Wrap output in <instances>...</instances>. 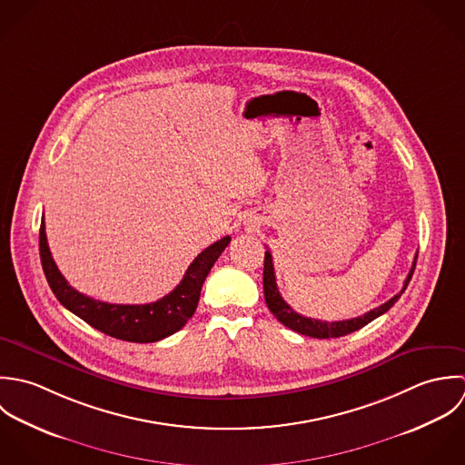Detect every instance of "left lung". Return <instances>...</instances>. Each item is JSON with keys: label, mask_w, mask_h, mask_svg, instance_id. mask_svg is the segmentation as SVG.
<instances>
[{"label": "left lung", "mask_w": 465, "mask_h": 465, "mask_svg": "<svg viewBox=\"0 0 465 465\" xmlns=\"http://www.w3.org/2000/svg\"><path fill=\"white\" fill-rule=\"evenodd\" d=\"M415 264H417V255H415V261H413V266H411L408 277L404 280V287L401 289V292L395 294L393 298H390L388 302H384L382 305L371 309V311L365 312L363 316H358V318L341 320V322H322V320H314V318H305V316L294 312L291 309V305L285 303V300L280 296L279 287H277L273 257H272L270 252H266V255H264V298H266V303H268L270 311L277 316L280 323H283L291 331L300 332L303 336L318 338V340L340 338V336H347V334H351L354 331H360L361 327L369 325L371 320H375L377 316L384 314L401 298V294L404 292L406 285L410 283V280L413 277Z\"/></svg>", "instance_id": "left-lung-1"}]
</instances>
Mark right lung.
Returning <instances> with one entry per match:
<instances>
[{
	"label": "right lung",
	"mask_w": 465,
	"mask_h": 465,
	"mask_svg": "<svg viewBox=\"0 0 465 465\" xmlns=\"http://www.w3.org/2000/svg\"><path fill=\"white\" fill-rule=\"evenodd\" d=\"M230 237L208 246L188 266L183 280L167 296L143 305H122L94 300L74 289L57 270L50 253L45 221L39 230V253L45 277L57 300L96 331L124 341L153 343L178 332L195 312L201 287L212 266L230 244Z\"/></svg>",
	"instance_id": "1"
}]
</instances>
